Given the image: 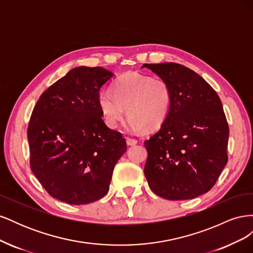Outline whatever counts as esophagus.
<instances>
[{
    "label": "esophagus",
    "mask_w": 253,
    "mask_h": 253,
    "mask_svg": "<svg viewBox=\"0 0 253 253\" xmlns=\"http://www.w3.org/2000/svg\"><path fill=\"white\" fill-rule=\"evenodd\" d=\"M126 144H127V145H135L137 142H138V141H137L136 139L128 138V137H126Z\"/></svg>",
    "instance_id": "34e87169"
}]
</instances>
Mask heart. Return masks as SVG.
<instances>
[{
	"mask_svg": "<svg viewBox=\"0 0 253 253\" xmlns=\"http://www.w3.org/2000/svg\"><path fill=\"white\" fill-rule=\"evenodd\" d=\"M171 89L160 78L138 73L122 76L111 89H102L98 103L105 125L117 127L124 118H129L128 128L133 132L143 129L153 131L162 126L171 108Z\"/></svg>",
	"mask_w": 253,
	"mask_h": 253,
	"instance_id": "obj_1",
	"label": "heart"
}]
</instances>
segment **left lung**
Listing matches in <instances>:
<instances>
[{"label": "left lung", "mask_w": 253, "mask_h": 253, "mask_svg": "<svg viewBox=\"0 0 253 253\" xmlns=\"http://www.w3.org/2000/svg\"><path fill=\"white\" fill-rule=\"evenodd\" d=\"M171 89L164 124L144 141V175L151 190L170 201L192 200L215 185L228 162L229 126L216 91L177 63L143 64Z\"/></svg>", "instance_id": "8db88e82"}]
</instances>
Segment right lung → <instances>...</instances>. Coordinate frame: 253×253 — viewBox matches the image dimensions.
Returning a JSON list of instances; mask_svg holds the SVG:
<instances>
[{
    "label": "right lung",
    "instance_id": "right-lung-1",
    "mask_svg": "<svg viewBox=\"0 0 253 253\" xmlns=\"http://www.w3.org/2000/svg\"><path fill=\"white\" fill-rule=\"evenodd\" d=\"M113 76L103 67H76L44 91L33 111L30 169L61 202L85 205L102 198L126 151L121 133L105 126L98 103Z\"/></svg>",
    "mask_w": 253,
    "mask_h": 253
}]
</instances>
